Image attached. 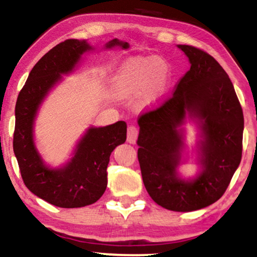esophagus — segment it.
Segmentation results:
<instances>
[{
	"label": "esophagus",
	"mask_w": 257,
	"mask_h": 257,
	"mask_svg": "<svg viewBox=\"0 0 257 257\" xmlns=\"http://www.w3.org/2000/svg\"><path fill=\"white\" fill-rule=\"evenodd\" d=\"M139 136V128L136 125H129L128 126V138H126V141L132 145H134L138 140Z\"/></svg>",
	"instance_id": "obj_1"
}]
</instances>
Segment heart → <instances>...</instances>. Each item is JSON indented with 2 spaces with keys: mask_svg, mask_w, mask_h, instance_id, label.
I'll list each match as a JSON object with an SVG mask.
<instances>
[{
  "mask_svg": "<svg viewBox=\"0 0 257 257\" xmlns=\"http://www.w3.org/2000/svg\"><path fill=\"white\" fill-rule=\"evenodd\" d=\"M169 84V70L166 61L157 56L129 60L116 74L114 93L119 98H138L149 105L162 97Z\"/></svg>",
  "mask_w": 257,
  "mask_h": 257,
  "instance_id": "obj_1",
  "label": "heart"
}]
</instances>
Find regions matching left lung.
Listing matches in <instances>:
<instances>
[{
	"label": "left lung",
	"mask_w": 257,
	"mask_h": 257,
	"mask_svg": "<svg viewBox=\"0 0 257 257\" xmlns=\"http://www.w3.org/2000/svg\"><path fill=\"white\" fill-rule=\"evenodd\" d=\"M190 69L156 109L139 117L138 157L143 183L159 206L174 211H193L220 198L242 157L243 111L228 74L211 55L180 44ZM201 121V163L204 170L194 181L177 177L182 148L177 129L185 112Z\"/></svg>",
	"instance_id": "1"
}]
</instances>
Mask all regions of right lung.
Masks as SVG:
<instances>
[{"instance_id":"right-lung-1","label":"right lung","mask_w":257,"mask_h":257,"mask_svg":"<svg viewBox=\"0 0 257 257\" xmlns=\"http://www.w3.org/2000/svg\"><path fill=\"white\" fill-rule=\"evenodd\" d=\"M129 44L118 40L107 48ZM91 49L85 41L66 40L42 56L30 71L20 91L15 107L13 147L26 187L36 196L61 208H80L93 204L107 188L109 157L118 145L125 142L126 123L90 128L78 143L73 160L61 169L46 167L36 152L33 124L37 108L49 89L61 80V74L74 69L81 55Z\"/></svg>"}]
</instances>
